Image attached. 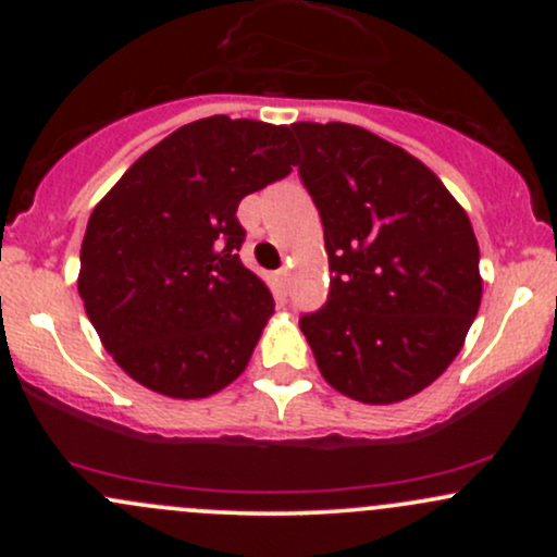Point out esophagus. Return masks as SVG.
I'll return each instance as SVG.
<instances>
[{"label":"esophagus","mask_w":557,"mask_h":557,"mask_svg":"<svg viewBox=\"0 0 557 557\" xmlns=\"http://www.w3.org/2000/svg\"><path fill=\"white\" fill-rule=\"evenodd\" d=\"M274 280H277V285H283V288H285V285H288V280H290V272H288V269H277V272H274Z\"/></svg>","instance_id":"34e87169"}]
</instances>
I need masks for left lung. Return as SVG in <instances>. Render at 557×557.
<instances>
[{"mask_svg":"<svg viewBox=\"0 0 557 557\" xmlns=\"http://www.w3.org/2000/svg\"><path fill=\"white\" fill-rule=\"evenodd\" d=\"M290 132L334 272L301 331L331 387L404 401L450 367L480 310L469 215L423 161L367 128L301 121Z\"/></svg>","mask_w":557,"mask_h":557,"instance_id":"left-lung-1","label":"left lung"}]
</instances>
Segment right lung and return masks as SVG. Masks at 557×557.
<instances>
[{
  "label": "right lung",
  "mask_w": 557,
  "mask_h": 557,
  "mask_svg": "<svg viewBox=\"0 0 557 557\" xmlns=\"http://www.w3.org/2000/svg\"><path fill=\"white\" fill-rule=\"evenodd\" d=\"M290 166L288 126L201 117L139 156L94 207L77 290L128 377L207 398L245 372L274 299L239 261L237 207Z\"/></svg>",
  "instance_id": "right-lung-1"
}]
</instances>
